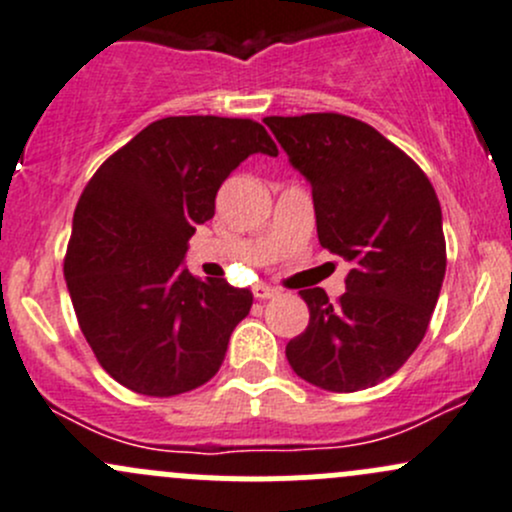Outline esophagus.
<instances>
[{
	"label": "esophagus",
	"instance_id": "1",
	"mask_svg": "<svg viewBox=\"0 0 512 512\" xmlns=\"http://www.w3.org/2000/svg\"><path fill=\"white\" fill-rule=\"evenodd\" d=\"M252 294H255L257 299H272V297H277V289L275 287H270V285H255L252 287Z\"/></svg>",
	"mask_w": 512,
	"mask_h": 512
}]
</instances>
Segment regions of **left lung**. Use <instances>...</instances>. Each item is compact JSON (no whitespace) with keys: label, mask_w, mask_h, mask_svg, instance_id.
<instances>
[{"label":"left lung","mask_w":512,"mask_h":512,"mask_svg":"<svg viewBox=\"0 0 512 512\" xmlns=\"http://www.w3.org/2000/svg\"><path fill=\"white\" fill-rule=\"evenodd\" d=\"M289 163L312 185L319 245L352 265L332 302L302 289L309 324L287 344L294 374L352 394L406 364L446 275L441 205L421 168L376 128L342 113L267 116Z\"/></svg>","instance_id":"obj_1"}]
</instances>
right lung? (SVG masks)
Listing matches in <instances>:
<instances>
[{
  "mask_svg": "<svg viewBox=\"0 0 512 512\" xmlns=\"http://www.w3.org/2000/svg\"><path fill=\"white\" fill-rule=\"evenodd\" d=\"M252 153L277 156V146L250 118H160L81 193L66 287L98 364L126 389L175 396L218 374L252 292L198 280L183 260L223 180Z\"/></svg>",
  "mask_w": 512,
  "mask_h": 512,
  "instance_id": "add662e5",
  "label": "right lung"
}]
</instances>
